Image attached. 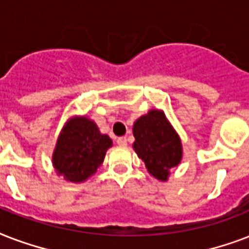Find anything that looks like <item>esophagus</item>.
Instances as JSON below:
<instances>
[{
	"mask_svg": "<svg viewBox=\"0 0 249 249\" xmlns=\"http://www.w3.org/2000/svg\"><path fill=\"white\" fill-rule=\"evenodd\" d=\"M117 144L119 146H126L127 145V139L126 138H118L117 139Z\"/></svg>",
	"mask_w": 249,
	"mask_h": 249,
	"instance_id": "1",
	"label": "esophagus"
}]
</instances>
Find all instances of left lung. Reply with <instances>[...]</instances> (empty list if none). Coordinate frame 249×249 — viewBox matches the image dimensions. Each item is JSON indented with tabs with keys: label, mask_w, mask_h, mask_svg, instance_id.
Masks as SVG:
<instances>
[{
	"label": "left lung",
	"mask_w": 249,
	"mask_h": 249,
	"mask_svg": "<svg viewBox=\"0 0 249 249\" xmlns=\"http://www.w3.org/2000/svg\"><path fill=\"white\" fill-rule=\"evenodd\" d=\"M134 151L142 160L148 174L160 182H167L170 170L183 157L182 140L163 110L152 109L139 117L132 127Z\"/></svg>",
	"instance_id": "left-lung-1"
}]
</instances>
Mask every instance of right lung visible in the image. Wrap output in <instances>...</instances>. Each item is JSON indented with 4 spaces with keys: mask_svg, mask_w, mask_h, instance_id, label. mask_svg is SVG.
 I'll return each mask as SVG.
<instances>
[{
    "mask_svg": "<svg viewBox=\"0 0 249 249\" xmlns=\"http://www.w3.org/2000/svg\"><path fill=\"white\" fill-rule=\"evenodd\" d=\"M111 145V139L100 132L94 121L75 115L67 119L59 132L52 163L65 180L83 183L101 166Z\"/></svg>",
    "mask_w": 249,
    "mask_h": 249,
    "instance_id": "obj_1",
    "label": "right lung"
}]
</instances>
